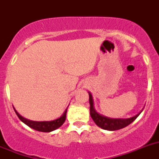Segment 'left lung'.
<instances>
[{
    "instance_id": "obj_1",
    "label": "left lung",
    "mask_w": 159,
    "mask_h": 159,
    "mask_svg": "<svg viewBox=\"0 0 159 159\" xmlns=\"http://www.w3.org/2000/svg\"><path fill=\"white\" fill-rule=\"evenodd\" d=\"M89 94V103H90V115L92 118L93 121L95 122V124L99 127L100 128L107 130H117L119 129L124 128L129 124L134 122L136 118L139 116L143 110L135 115L134 116H132L127 119H112V118H108L107 116H102L100 114L95 111V107H94V101L93 97L91 92H88Z\"/></svg>"
}]
</instances>
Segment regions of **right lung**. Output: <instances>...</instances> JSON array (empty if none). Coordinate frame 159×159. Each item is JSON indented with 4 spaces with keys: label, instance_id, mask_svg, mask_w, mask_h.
<instances>
[{
    "label": "right lung",
    "instance_id": "add662e5",
    "mask_svg": "<svg viewBox=\"0 0 159 159\" xmlns=\"http://www.w3.org/2000/svg\"><path fill=\"white\" fill-rule=\"evenodd\" d=\"M67 107L66 108V110L63 113V115L60 116V118L54 120H51V121H32V120H29L28 119H25L23 116H21L16 111V110L14 108V111L16 112V116H18L20 120L23 122L25 124L29 126L31 128L34 129V130H38V131L41 132H51L53 130H57L59 127H60L64 124L66 119V115H67Z\"/></svg>",
    "mask_w": 159,
    "mask_h": 159
}]
</instances>
